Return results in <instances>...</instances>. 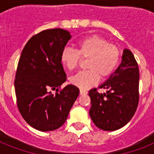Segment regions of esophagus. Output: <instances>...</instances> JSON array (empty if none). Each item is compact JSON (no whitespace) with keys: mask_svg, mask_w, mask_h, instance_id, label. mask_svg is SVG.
<instances>
[{"mask_svg":"<svg viewBox=\"0 0 154 154\" xmlns=\"http://www.w3.org/2000/svg\"><path fill=\"white\" fill-rule=\"evenodd\" d=\"M87 93H88V92L86 91V90H84V89H80V94H81V95H85V94H87Z\"/></svg>","mask_w":154,"mask_h":154,"instance_id":"obj_1","label":"esophagus"}]
</instances>
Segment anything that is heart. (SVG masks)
I'll use <instances>...</instances> for the list:
<instances>
[{"instance_id":"1","label":"heart","mask_w":154,"mask_h":154,"mask_svg":"<svg viewBox=\"0 0 154 154\" xmlns=\"http://www.w3.org/2000/svg\"><path fill=\"white\" fill-rule=\"evenodd\" d=\"M76 50L65 47L60 53V60L69 70L77 69L81 57L88 59L85 63L87 70L79 72L70 77V82L82 89H88L98 82L100 77L105 78L112 74L120 60L121 51L107 40L94 35L77 42Z\"/></svg>"}]
</instances>
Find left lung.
Wrapping results in <instances>:
<instances>
[{
  "label": "left lung",
  "instance_id": "obj_1",
  "mask_svg": "<svg viewBox=\"0 0 154 154\" xmlns=\"http://www.w3.org/2000/svg\"><path fill=\"white\" fill-rule=\"evenodd\" d=\"M122 60L100 89V94L90 89L89 115L97 127L105 131H114L125 126L136 112L139 101V69L134 54L125 49Z\"/></svg>",
  "mask_w": 154,
  "mask_h": 154
}]
</instances>
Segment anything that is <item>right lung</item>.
Instances as JSON below:
<instances>
[{"label":"right lung","instance_id":"add662e5","mask_svg":"<svg viewBox=\"0 0 154 154\" xmlns=\"http://www.w3.org/2000/svg\"><path fill=\"white\" fill-rule=\"evenodd\" d=\"M70 38L69 32L62 29L44 30L29 40L18 62L14 82L18 109L40 131L60 128L79 95L73 85L58 89L66 81L60 53Z\"/></svg>","mask_w":154,"mask_h":154}]
</instances>
